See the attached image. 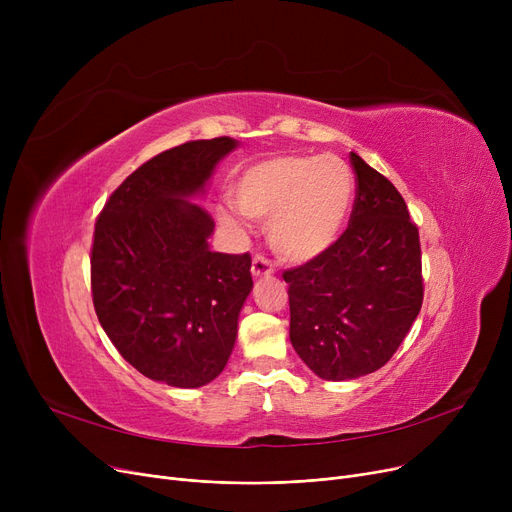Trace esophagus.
Returning a JSON list of instances; mask_svg holds the SVG:
<instances>
[{
	"label": "esophagus",
	"instance_id": "obj_1",
	"mask_svg": "<svg viewBox=\"0 0 512 512\" xmlns=\"http://www.w3.org/2000/svg\"><path fill=\"white\" fill-rule=\"evenodd\" d=\"M251 274L253 278H263V276H272L274 274V265L272 261L263 257V255H255L253 265H251Z\"/></svg>",
	"mask_w": 512,
	"mask_h": 512
}]
</instances>
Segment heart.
<instances>
[{
  "mask_svg": "<svg viewBox=\"0 0 512 512\" xmlns=\"http://www.w3.org/2000/svg\"><path fill=\"white\" fill-rule=\"evenodd\" d=\"M232 197L242 215L270 222V245L282 259L307 263L342 234L355 199V174L336 155L284 153L242 170ZM218 213L228 228H242L234 207Z\"/></svg>",
  "mask_w": 512,
  "mask_h": 512,
  "instance_id": "1",
  "label": "heart"
}]
</instances>
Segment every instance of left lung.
<instances>
[{
	"mask_svg": "<svg viewBox=\"0 0 512 512\" xmlns=\"http://www.w3.org/2000/svg\"><path fill=\"white\" fill-rule=\"evenodd\" d=\"M357 195L334 245L284 272L290 342L321 380L378 371L398 351L423 303L419 230L396 186L351 153Z\"/></svg>",
	"mask_w": 512,
	"mask_h": 512,
	"instance_id": "8db88e82",
	"label": "left lung"
}]
</instances>
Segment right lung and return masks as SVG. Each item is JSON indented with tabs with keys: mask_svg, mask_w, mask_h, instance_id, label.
<instances>
[{
	"mask_svg": "<svg viewBox=\"0 0 512 512\" xmlns=\"http://www.w3.org/2000/svg\"><path fill=\"white\" fill-rule=\"evenodd\" d=\"M230 137L191 141L134 170L99 213L91 290L99 324L145 378L199 388L226 367L253 290L251 255L213 253L203 195Z\"/></svg>",
	"mask_w": 512,
	"mask_h": 512,
	"instance_id": "obj_1",
	"label": "right lung"
}]
</instances>
